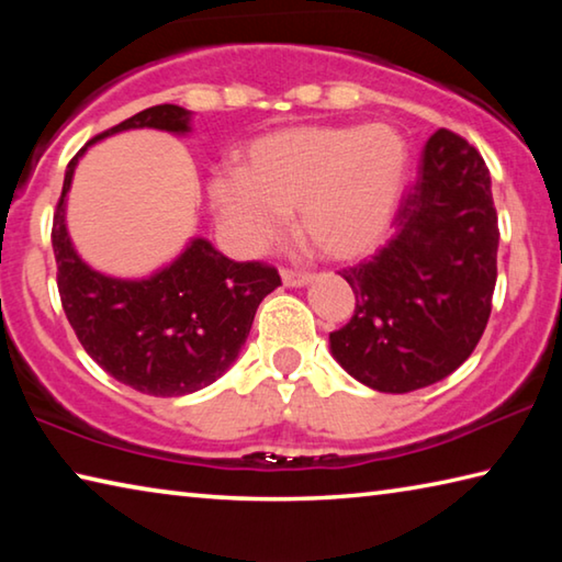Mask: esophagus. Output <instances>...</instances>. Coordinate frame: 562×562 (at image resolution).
Instances as JSON below:
<instances>
[{"label":"esophagus","mask_w":562,"mask_h":562,"mask_svg":"<svg viewBox=\"0 0 562 562\" xmlns=\"http://www.w3.org/2000/svg\"><path fill=\"white\" fill-rule=\"evenodd\" d=\"M282 282L288 284V288H304V284L312 282V274L310 272H302V270H282Z\"/></svg>","instance_id":"1"}]
</instances>
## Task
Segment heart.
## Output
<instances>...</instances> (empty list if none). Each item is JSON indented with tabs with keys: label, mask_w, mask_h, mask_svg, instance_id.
<instances>
[{
	"label": "heart",
	"mask_w": 562,
	"mask_h": 562,
	"mask_svg": "<svg viewBox=\"0 0 562 562\" xmlns=\"http://www.w3.org/2000/svg\"><path fill=\"white\" fill-rule=\"evenodd\" d=\"M408 178V146L386 123L290 126L247 144L240 168L211 180V201L245 252H260L294 213L327 260H355L386 235Z\"/></svg>",
	"instance_id": "heart-1"
}]
</instances>
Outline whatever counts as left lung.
I'll use <instances>...</instances> for the list:
<instances>
[{"mask_svg": "<svg viewBox=\"0 0 562 562\" xmlns=\"http://www.w3.org/2000/svg\"><path fill=\"white\" fill-rule=\"evenodd\" d=\"M496 258L488 168L469 140L439 128L398 203L392 240L372 260L341 270L357 307L329 335L331 355L384 394L441 382L488 325Z\"/></svg>", "mask_w": 562, "mask_h": 562, "instance_id": "left-lung-1", "label": "left lung"}]
</instances>
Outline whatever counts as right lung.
<instances>
[{"mask_svg": "<svg viewBox=\"0 0 562 562\" xmlns=\"http://www.w3.org/2000/svg\"><path fill=\"white\" fill-rule=\"evenodd\" d=\"M193 113L160 103L99 133L66 166L52 245L66 319L81 347L121 384L150 396H186L231 369L250 335L260 302L280 284L265 262H235L205 237L144 280L109 278L89 268L66 231V195L91 144L131 128L186 136Z\"/></svg>", "mask_w": 562, "mask_h": 562, "instance_id": "right-lung-1", "label": "right lung"}]
</instances>
